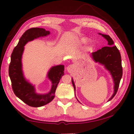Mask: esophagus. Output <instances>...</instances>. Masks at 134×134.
<instances>
[{"label":"esophagus","instance_id":"34e87169","mask_svg":"<svg viewBox=\"0 0 134 134\" xmlns=\"http://www.w3.org/2000/svg\"><path fill=\"white\" fill-rule=\"evenodd\" d=\"M67 71L68 72H70V73H71V72H72V71H73L74 70V65H69V66L67 67Z\"/></svg>","mask_w":134,"mask_h":134}]
</instances>
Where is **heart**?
I'll list each match as a JSON object with an SVG mask.
<instances>
[{
  "label": "heart",
  "instance_id": "1",
  "mask_svg": "<svg viewBox=\"0 0 134 134\" xmlns=\"http://www.w3.org/2000/svg\"><path fill=\"white\" fill-rule=\"evenodd\" d=\"M87 42H88V40L87 38H81L80 40V42L81 44H86V43H87Z\"/></svg>",
  "mask_w": 134,
  "mask_h": 134
}]
</instances>
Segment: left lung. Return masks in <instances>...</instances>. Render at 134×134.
Instances as JSON below:
<instances>
[{
  "instance_id": "left-lung-1",
  "label": "left lung",
  "mask_w": 134,
  "mask_h": 134,
  "mask_svg": "<svg viewBox=\"0 0 134 134\" xmlns=\"http://www.w3.org/2000/svg\"><path fill=\"white\" fill-rule=\"evenodd\" d=\"M99 34L101 35L108 41V47H104L92 53L90 56L95 63H98L99 64L103 65L104 67L110 72L112 77L113 83H114V87H113L114 92L112 96L109 99L108 101H109L112 100L116 94L120 81L122 76L121 56L117 47L113 45L114 42L109 36L100 33ZM71 81L74 91H75L76 86L74 85L73 79H71ZM78 102L79 101L78 100Z\"/></svg>"
}]
</instances>
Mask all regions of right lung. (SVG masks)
Masks as SVG:
<instances>
[{
    "instance_id": "add662e5",
    "label": "right lung",
    "mask_w": 134,
    "mask_h": 134,
    "mask_svg": "<svg viewBox=\"0 0 134 134\" xmlns=\"http://www.w3.org/2000/svg\"><path fill=\"white\" fill-rule=\"evenodd\" d=\"M49 34L50 32L44 28H32L28 29L22 35L11 55L9 75L13 92L18 98L32 107H41L53 100L58 84L64 74V65L53 66L49 69L47 77L51 81L52 86L50 91L46 94L37 93L35 86L29 82L24 77L22 64L24 46L29 41Z\"/></svg>"
}]
</instances>
